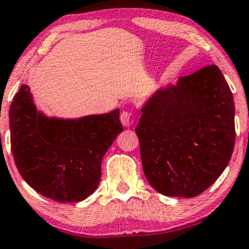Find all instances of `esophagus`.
Here are the masks:
<instances>
[{"label":"esophagus","instance_id":"esophagus-1","mask_svg":"<svg viewBox=\"0 0 249 249\" xmlns=\"http://www.w3.org/2000/svg\"><path fill=\"white\" fill-rule=\"evenodd\" d=\"M120 122H122V124L124 125V126H130L131 125V112L129 111H125V112H122V114H120Z\"/></svg>","mask_w":249,"mask_h":249}]
</instances>
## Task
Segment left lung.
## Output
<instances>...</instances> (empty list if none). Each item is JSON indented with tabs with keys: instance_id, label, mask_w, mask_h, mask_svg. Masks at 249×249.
<instances>
[{
	"instance_id": "left-lung-1",
	"label": "left lung",
	"mask_w": 249,
	"mask_h": 249,
	"mask_svg": "<svg viewBox=\"0 0 249 249\" xmlns=\"http://www.w3.org/2000/svg\"><path fill=\"white\" fill-rule=\"evenodd\" d=\"M141 111L136 133L150 185L164 196L185 198L208 189L235 144L233 93L218 67L160 86Z\"/></svg>"
}]
</instances>
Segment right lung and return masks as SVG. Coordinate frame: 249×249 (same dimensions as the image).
I'll use <instances>...</instances> for the list:
<instances>
[{
  "label": "right lung",
  "mask_w": 249,
  "mask_h": 249,
  "mask_svg": "<svg viewBox=\"0 0 249 249\" xmlns=\"http://www.w3.org/2000/svg\"><path fill=\"white\" fill-rule=\"evenodd\" d=\"M12 152L29 187L59 202H80L93 194L102 162L123 132L119 110L79 118H59L37 110L28 85L9 108Z\"/></svg>",
  "instance_id": "right-lung-1"
}]
</instances>
